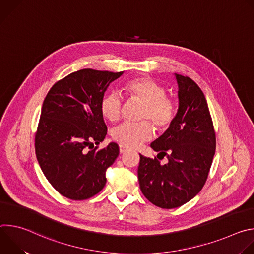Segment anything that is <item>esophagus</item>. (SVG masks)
Here are the masks:
<instances>
[{"mask_svg":"<svg viewBox=\"0 0 254 254\" xmlns=\"http://www.w3.org/2000/svg\"><path fill=\"white\" fill-rule=\"evenodd\" d=\"M127 151V149L126 147L120 146V153H121V154H125Z\"/></svg>","mask_w":254,"mask_h":254,"instance_id":"34e87169","label":"esophagus"}]
</instances>
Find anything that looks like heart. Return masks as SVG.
<instances>
[{
	"label": "heart",
	"instance_id": "heart-1",
	"mask_svg": "<svg viewBox=\"0 0 254 254\" xmlns=\"http://www.w3.org/2000/svg\"><path fill=\"white\" fill-rule=\"evenodd\" d=\"M125 88L129 98L143 104L139 124H122L115 127L113 138L126 148H136L153 135V126L158 130L168 128L175 120L177 107L174 100L166 96L163 85L148 77H138L127 81ZM124 107V100L118 92H110L100 101V112L104 119L110 122L120 120Z\"/></svg>",
	"mask_w": 254,
	"mask_h": 254
}]
</instances>
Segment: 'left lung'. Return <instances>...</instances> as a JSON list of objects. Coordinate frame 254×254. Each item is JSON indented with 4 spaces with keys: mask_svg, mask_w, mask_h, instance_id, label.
I'll return each mask as SVG.
<instances>
[{
    "mask_svg": "<svg viewBox=\"0 0 254 254\" xmlns=\"http://www.w3.org/2000/svg\"><path fill=\"white\" fill-rule=\"evenodd\" d=\"M179 108L169 128L151 143V159L139 155V188L151 203L173 209L193 199L203 188L216 149L215 130L203 91L190 77L175 73ZM167 156L162 165L157 158Z\"/></svg>",
    "mask_w": 254,
    "mask_h": 254,
    "instance_id": "1",
    "label": "left lung"
}]
</instances>
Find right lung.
I'll return each mask as SVG.
<instances>
[{
    "label": "right lung",
    "mask_w": 254,
    "mask_h": 254,
    "mask_svg": "<svg viewBox=\"0 0 254 254\" xmlns=\"http://www.w3.org/2000/svg\"><path fill=\"white\" fill-rule=\"evenodd\" d=\"M124 72L90 68L57 81L47 93L35 134V151L53 188L71 200H86L99 193L105 172L120 154L116 142L98 150L107 127L100 101Z\"/></svg>",
    "instance_id": "right-lung-1"
}]
</instances>
